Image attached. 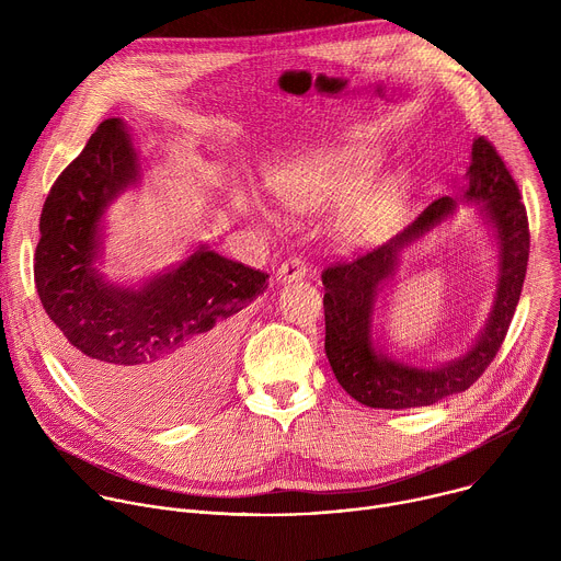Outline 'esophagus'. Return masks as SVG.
I'll return each instance as SVG.
<instances>
[{"label": "esophagus", "mask_w": 561, "mask_h": 561, "mask_svg": "<svg viewBox=\"0 0 561 561\" xmlns=\"http://www.w3.org/2000/svg\"><path fill=\"white\" fill-rule=\"evenodd\" d=\"M306 273H308L306 262H304L301 257H290V260H286V262L277 268V279H279V282H295V279L306 277Z\"/></svg>", "instance_id": "esophagus-1"}]
</instances>
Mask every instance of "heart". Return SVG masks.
I'll return each mask as SVG.
<instances>
[{
  "instance_id": "1",
  "label": "heart",
  "mask_w": 561,
  "mask_h": 561,
  "mask_svg": "<svg viewBox=\"0 0 561 561\" xmlns=\"http://www.w3.org/2000/svg\"><path fill=\"white\" fill-rule=\"evenodd\" d=\"M379 157L368 148H348L327 157L306 159L279 169L271 186L284 208L293 213H319L342 204L335 228L346 242H364L383 232L407 204L404 175H375ZM266 221L271 210L257 206Z\"/></svg>"
}]
</instances>
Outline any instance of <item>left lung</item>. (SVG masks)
Listing matches in <instances>:
<instances>
[{"label": "left lung", "mask_w": 561, "mask_h": 561, "mask_svg": "<svg viewBox=\"0 0 561 561\" xmlns=\"http://www.w3.org/2000/svg\"><path fill=\"white\" fill-rule=\"evenodd\" d=\"M466 202L495 228L500 249V277L493 310L474 344L453 362L424 368L390 359L373 344V308L381 284L394 273L399 255L439 226L457 208L450 197L435 199L404 232L353 262L331 264L322 273L327 357L342 388L370 409L404 411L431 407L444 397L470 388L495 359L515 314L530 253L528 217L519 188L495 146L477 137L466 173Z\"/></svg>", "instance_id": "1"}]
</instances>
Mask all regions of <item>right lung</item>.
Returning a JSON list of instances; mask_svg holds the SVG:
<instances>
[{"label":"right lung","mask_w":561,"mask_h":561,"mask_svg":"<svg viewBox=\"0 0 561 561\" xmlns=\"http://www.w3.org/2000/svg\"><path fill=\"white\" fill-rule=\"evenodd\" d=\"M139 182L126 124L111 117L53 184L39 217L35 286L72 375L115 413L146 420L204 409L228 373L234 314L268 275L202 244L139 288L98 271L102 217Z\"/></svg>","instance_id":"right-lung-1"}]
</instances>
